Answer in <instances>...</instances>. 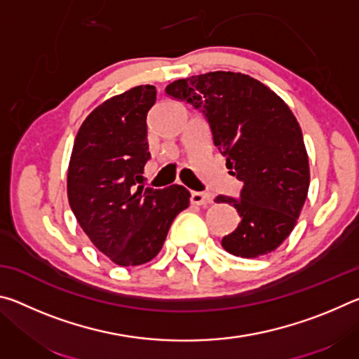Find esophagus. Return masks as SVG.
<instances>
[{"instance_id":"34e87169","label":"esophagus","mask_w":359,"mask_h":359,"mask_svg":"<svg viewBox=\"0 0 359 359\" xmlns=\"http://www.w3.org/2000/svg\"><path fill=\"white\" fill-rule=\"evenodd\" d=\"M190 201L196 205H204L212 203V194L210 193H204V191H191V198Z\"/></svg>"}]
</instances>
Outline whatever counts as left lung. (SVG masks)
<instances>
[{
    "mask_svg": "<svg viewBox=\"0 0 359 359\" xmlns=\"http://www.w3.org/2000/svg\"><path fill=\"white\" fill-rule=\"evenodd\" d=\"M166 93L203 112L229 174L244 184L239 199H215L241 217L222 239L224 250L241 258L274 252L296 226L311 184L302 131L291 109L257 79L231 71L179 79Z\"/></svg>",
    "mask_w": 359,
    "mask_h": 359,
    "instance_id": "left-lung-1",
    "label": "left lung"
}]
</instances>
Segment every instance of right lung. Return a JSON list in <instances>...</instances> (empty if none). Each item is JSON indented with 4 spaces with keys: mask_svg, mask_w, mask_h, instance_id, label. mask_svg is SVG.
Wrapping results in <instances>:
<instances>
[{
    "mask_svg": "<svg viewBox=\"0 0 359 359\" xmlns=\"http://www.w3.org/2000/svg\"><path fill=\"white\" fill-rule=\"evenodd\" d=\"M154 85L112 96L83 120L68 168V199L93 245L118 266L149 263L160 253L174 218L190 205L182 185H135L150 160L147 114Z\"/></svg>",
    "mask_w": 359,
    "mask_h": 359,
    "instance_id": "obj_1",
    "label": "right lung"
}]
</instances>
